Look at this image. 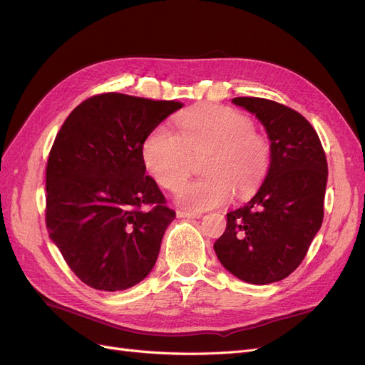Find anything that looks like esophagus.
<instances>
[{"mask_svg":"<svg viewBox=\"0 0 365 365\" xmlns=\"http://www.w3.org/2000/svg\"><path fill=\"white\" fill-rule=\"evenodd\" d=\"M176 215H178V217H201L202 213H196V212H187V210H178L176 212Z\"/></svg>","mask_w":365,"mask_h":365,"instance_id":"obj_1","label":"esophagus"}]
</instances>
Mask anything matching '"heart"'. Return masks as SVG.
Returning a JSON list of instances; mask_svg holds the SVG:
<instances>
[{"label": "heart", "instance_id": "heart-1", "mask_svg": "<svg viewBox=\"0 0 365 365\" xmlns=\"http://www.w3.org/2000/svg\"><path fill=\"white\" fill-rule=\"evenodd\" d=\"M180 135L164 125L153 128L143 141L145 168L161 187L176 190L190 174L195 158L205 156L204 179L186 183L176 200L190 210L227 204L233 192L248 196L264 178L271 161L268 140L254 130L247 114L225 106H201L182 113Z\"/></svg>", "mask_w": 365, "mask_h": 365}]
</instances>
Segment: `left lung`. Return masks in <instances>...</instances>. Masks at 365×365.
Wrapping results in <instances>:
<instances>
[{
	"mask_svg": "<svg viewBox=\"0 0 365 365\" xmlns=\"http://www.w3.org/2000/svg\"><path fill=\"white\" fill-rule=\"evenodd\" d=\"M231 102L262 121L271 163L252 200L227 213V228L213 247L237 279L268 284L298 268L323 224L326 153L312 125L292 108L262 97Z\"/></svg>",
	"mask_w": 365,
	"mask_h": 365,
	"instance_id": "obj_1",
	"label": "left lung"
}]
</instances>
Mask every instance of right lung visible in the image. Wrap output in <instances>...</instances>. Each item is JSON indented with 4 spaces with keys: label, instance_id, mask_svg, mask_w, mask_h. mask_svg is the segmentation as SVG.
<instances>
[{
    "label": "right lung",
    "instance_id": "right-lung-1",
    "mask_svg": "<svg viewBox=\"0 0 365 365\" xmlns=\"http://www.w3.org/2000/svg\"><path fill=\"white\" fill-rule=\"evenodd\" d=\"M181 102L102 93L63 121L46 169V224L70 269L98 291L140 283L175 212L146 175L143 141Z\"/></svg>",
    "mask_w": 365,
    "mask_h": 365
}]
</instances>
